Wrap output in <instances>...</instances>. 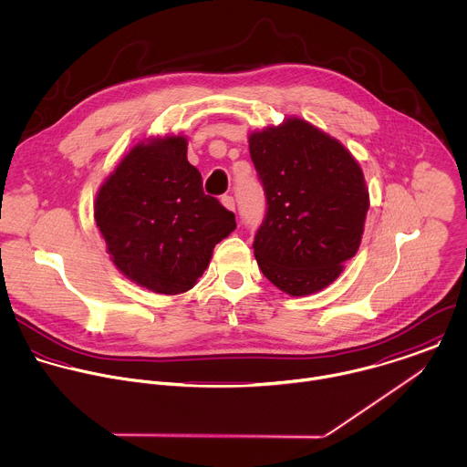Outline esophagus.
<instances>
[{"instance_id": "esophagus-1", "label": "esophagus", "mask_w": 467, "mask_h": 467, "mask_svg": "<svg viewBox=\"0 0 467 467\" xmlns=\"http://www.w3.org/2000/svg\"><path fill=\"white\" fill-rule=\"evenodd\" d=\"M221 202H223V206L226 208V210H235V201H234V197L232 195H224L223 199H221Z\"/></svg>"}]
</instances>
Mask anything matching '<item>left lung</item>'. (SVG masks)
Returning <instances> with one entry per match:
<instances>
[{"label": "left lung", "instance_id": "8db88e82", "mask_svg": "<svg viewBox=\"0 0 467 467\" xmlns=\"http://www.w3.org/2000/svg\"><path fill=\"white\" fill-rule=\"evenodd\" d=\"M248 144L266 197L254 239L261 272L290 296L323 290L361 243L368 190L359 164L301 119L254 131Z\"/></svg>", "mask_w": 467, "mask_h": 467}]
</instances>
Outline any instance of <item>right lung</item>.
Wrapping results in <instances>:
<instances>
[{
    "instance_id": "1",
    "label": "right lung",
    "mask_w": 467,
    "mask_h": 467,
    "mask_svg": "<svg viewBox=\"0 0 467 467\" xmlns=\"http://www.w3.org/2000/svg\"><path fill=\"white\" fill-rule=\"evenodd\" d=\"M182 135L148 139L97 193L95 221L115 266L137 285L175 296L193 288L235 215L204 195Z\"/></svg>"
}]
</instances>
